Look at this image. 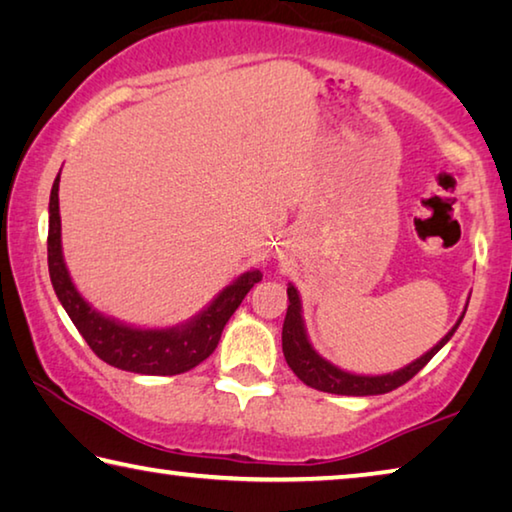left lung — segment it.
<instances>
[{
	"instance_id": "obj_1",
	"label": "left lung",
	"mask_w": 512,
	"mask_h": 512,
	"mask_svg": "<svg viewBox=\"0 0 512 512\" xmlns=\"http://www.w3.org/2000/svg\"><path fill=\"white\" fill-rule=\"evenodd\" d=\"M287 296H289V309H287V318H284V325H282L284 359H287L289 368L296 372L300 381H305L307 386L316 388V391L334 393V395L363 397V395H384V393L395 391L397 386L406 384V381L418 375V372L427 366L433 357H436V352L443 348L449 339H452L465 316V311H463L461 318L456 320V325L449 329L443 339L433 345L429 352H424L420 359H415L413 363L404 366L402 370L388 372V375H375V377L352 375V372L336 368L334 363H329L327 359L320 357L314 348H311V343L307 339L305 320H302L300 296H298V289L293 287V284H289L287 287Z\"/></svg>"
}]
</instances>
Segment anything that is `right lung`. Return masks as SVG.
Here are the masks:
<instances>
[{
	"label": "right lung",
	"instance_id": "right-lung-1",
	"mask_svg": "<svg viewBox=\"0 0 512 512\" xmlns=\"http://www.w3.org/2000/svg\"><path fill=\"white\" fill-rule=\"evenodd\" d=\"M58 183L60 173L54 180L49 196V277L60 305L65 307L67 316L72 318V323L92 352L101 361H106L108 366L137 372V375H180V372L192 370L210 357L216 345H219L225 323L235 314L246 293L262 280V273L257 268L241 273L201 314L173 327L144 329L103 316L76 291L65 266L63 244H60Z\"/></svg>",
	"mask_w": 512,
	"mask_h": 512
}]
</instances>
